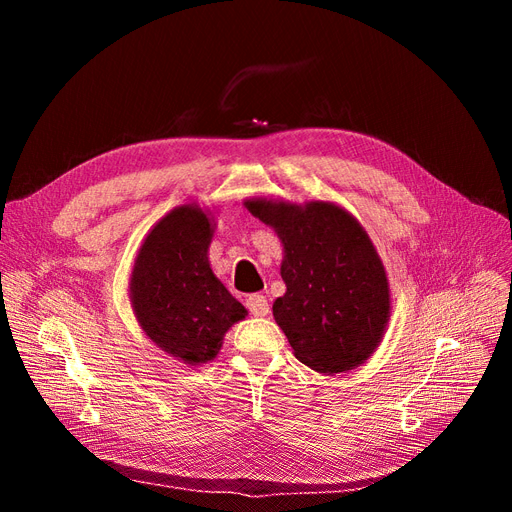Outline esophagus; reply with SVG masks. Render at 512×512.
Here are the masks:
<instances>
[{
  "mask_svg": "<svg viewBox=\"0 0 512 512\" xmlns=\"http://www.w3.org/2000/svg\"><path fill=\"white\" fill-rule=\"evenodd\" d=\"M246 308H249L251 315H255V317H266L270 312L268 300L259 293H253V295H249V298H246Z\"/></svg>",
  "mask_w": 512,
  "mask_h": 512,
  "instance_id": "esophagus-1",
  "label": "esophagus"
}]
</instances>
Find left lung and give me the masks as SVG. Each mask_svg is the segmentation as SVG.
Here are the masks:
<instances>
[{"label":"left lung","instance_id":"8db88e82","mask_svg":"<svg viewBox=\"0 0 512 512\" xmlns=\"http://www.w3.org/2000/svg\"><path fill=\"white\" fill-rule=\"evenodd\" d=\"M244 206L283 244L287 291L272 312L293 355L321 374L366 364L391 317L387 272L366 229L334 202L251 197Z\"/></svg>","mask_w":512,"mask_h":512}]
</instances>
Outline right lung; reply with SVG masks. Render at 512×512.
<instances>
[{
    "mask_svg": "<svg viewBox=\"0 0 512 512\" xmlns=\"http://www.w3.org/2000/svg\"><path fill=\"white\" fill-rule=\"evenodd\" d=\"M214 227L208 208L176 206L144 236L129 276L142 332L187 366L217 357L225 334L249 315L210 268Z\"/></svg>",
    "mask_w": 512,
    "mask_h": 512,
    "instance_id": "right-lung-1",
    "label": "right lung"
}]
</instances>
